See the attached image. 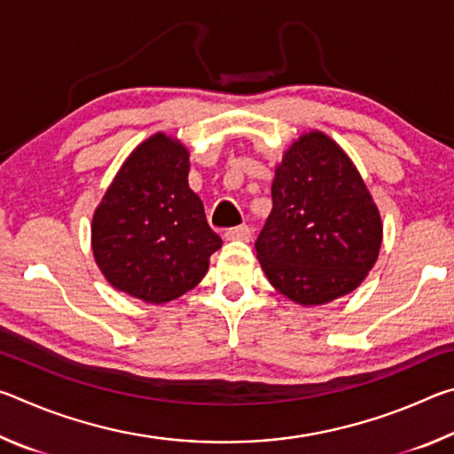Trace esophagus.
<instances>
[{"mask_svg": "<svg viewBox=\"0 0 454 454\" xmlns=\"http://www.w3.org/2000/svg\"><path fill=\"white\" fill-rule=\"evenodd\" d=\"M250 236H252V230L248 226L230 228V230H226V234H224L226 240H250Z\"/></svg>", "mask_w": 454, "mask_h": 454, "instance_id": "34e87169", "label": "esophagus"}]
</instances>
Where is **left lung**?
Wrapping results in <instances>:
<instances>
[{
	"instance_id": "left-lung-1",
	"label": "left lung",
	"mask_w": 454,
	"mask_h": 454,
	"mask_svg": "<svg viewBox=\"0 0 454 454\" xmlns=\"http://www.w3.org/2000/svg\"><path fill=\"white\" fill-rule=\"evenodd\" d=\"M380 244V212L347 152L320 129L292 142L254 242L268 282L301 306L333 302L363 284Z\"/></svg>"
}]
</instances>
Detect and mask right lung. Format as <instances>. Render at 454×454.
I'll return each mask as SVG.
<instances>
[{
	"instance_id": "right-lung-1",
	"label": "right lung",
	"mask_w": 454,
	"mask_h": 454,
	"mask_svg": "<svg viewBox=\"0 0 454 454\" xmlns=\"http://www.w3.org/2000/svg\"><path fill=\"white\" fill-rule=\"evenodd\" d=\"M190 152L158 132L129 153L91 218V250L114 288L166 304L198 286L222 240L188 186Z\"/></svg>"
}]
</instances>
